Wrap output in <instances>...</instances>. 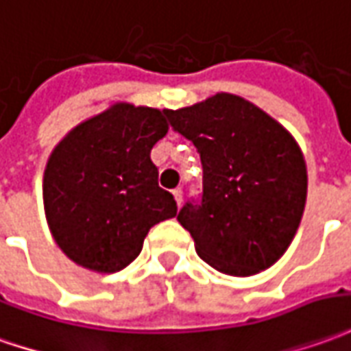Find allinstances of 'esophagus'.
Here are the masks:
<instances>
[{"instance_id":"34e87169","label":"esophagus","mask_w":351,"mask_h":351,"mask_svg":"<svg viewBox=\"0 0 351 351\" xmlns=\"http://www.w3.org/2000/svg\"><path fill=\"white\" fill-rule=\"evenodd\" d=\"M173 195H175L176 203H178V207H180V205H182V188H175V190H173Z\"/></svg>"}]
</instances>
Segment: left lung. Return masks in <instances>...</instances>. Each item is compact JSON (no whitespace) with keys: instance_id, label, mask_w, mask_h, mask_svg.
<instances>
[{"instance_id":"obj_1","label":"left lung","mask_w":351,"mask_h":351,"mask_svg":"<svg viewBox=\"0 0 351 351\" xmlns=\"http://www.w3.org/2000/svg\"><path fill=\"white\" fill-rule=\"evenodd\" d=\"M165 116L201 158V197L176 217L201 261L239 278L269 268L293 241L306 205L308 175L295 138L228 93Z\"/></svg>"}]
</instances>
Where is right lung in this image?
Wrapping results in <instances>:
<instances>
[{"label":"right lung","instance_id":"add662e5","mask_svg":"<svg viewBox=\"0 0 351 351\" xmlns=\"http://www.w3.org/2000/svg\"><path fill=\"white\" fill-rule=\"evenodd\" d=\"M167 131L165 112L116 104L53 150L43 176L45 217L70 261L119 271L141 254L152 226L175 217V197L159 188L150 159Z\"/></svg>","mask_w":351,"mask_h":351}]
</instances>
